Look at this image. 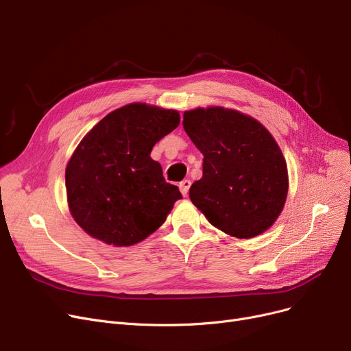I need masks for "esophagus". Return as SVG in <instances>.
Masks as SVG:
<instances>
[{
	"label": "esophagus",
	"mask_w": 351,
	"mask_h": 351,
	"mask_svg": "<svg viewBox=\"0 0 351 351\" xmlns=\"http://www.w3.org/2000/svg\"><path fill=\"white\" fill-rule=\"evenodd\" d=\"M191 180H188V179H185V180H182L180 183H179V189H180V193L183 195V196H188V192H189V188H191Z\"/></svg>",
	"instance_id": "34e87169"
}]
</instances>
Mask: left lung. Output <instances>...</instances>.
Returning a JSON list of instances; mask_svg holds the SVG:
<instances>
[{
    "instance_id": "8db88e82",
    "label": "left lung",
    "mask_w": 351,
    "mask_h": 351,
    "mask_svg": "<svg viewBox=\"0 0 351 351\" xmlns=\"http://www.w3.org/2000/svg\"><path fill=\"white\" fill-rule=\"evenodd\" d=\"M183 128L204 155L189 189L209 223L237 239L265 233L282 213L289 175L278 142L254 118L223 106L185 110Z\"/></svg>"
}]
</instances>
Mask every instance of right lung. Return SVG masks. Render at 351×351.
<instances>
[{
    "label": "right lung",
    "instance_id": "obj_1",
    "mask_svg": "<svg viewBox=\"0 0 351 351\" xmlns=\"http://www.w3.org/2000/svg\"><path fill=\"white\" fill-rule=\"evenodd\" d=\"M175 109L134 102L101 119L82 138L65 169L68 208L92 237L115 247L152 234L182 199L166 183L152 147L179 125Z\"/></svg>",
    "mask_w": 351,
    "mask_h": 351
}]
</instances>
